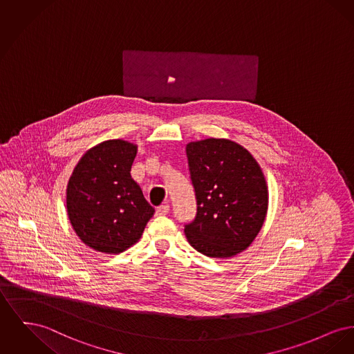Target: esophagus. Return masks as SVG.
Returning <instances> with one entry per match:
<instances>
[{"instance_id":"esophagus-1","label":"esophagus","mask_w":354,"mask_h":354,"mask_svg":"<svg viewBox=\"0 0 354 354\" xmlns=\"http://www.w3.org/2000/svg\"><path fill=\"white\" fill-rule=\"evenodd\" d=\"M168 212H169V206L168 205H163V206H159V207L156 208V215L163 216V215H167Z\"/></svg>"}]
</instances>
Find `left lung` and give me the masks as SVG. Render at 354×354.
<instances>
[{
  "mask_svg": "<svg viewBox=\"0 0 354 354\" xmlns=\"http://www.w3.org/2000/svg\"><path fill=\"white\" fill-rule=\"evenodd\" d=\"M196 214L185 223L188 243L212 258L248 249L263 225L268 186L249 151L226 139L191 142L186 147Z\"/></svg>",
  "mask_w": 354,
  "mask_h": 354,
  "instance_id": "left-lung-1",
  "label": "left lung"
}]
</instances>
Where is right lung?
Returning a JSON list of instances; mask_svg holds the SVG:
<instances>
[{
  "mask_svg": "<svg viewBox=\"0 0 354 354\" xmlns=\"http://www.w3.org/2000/svg\"><path fill=\"white\" fill-rule=\"evenodd\" d=\"M138 147L106 140L88 149L66 188L71 225L89 248L119 254L142 236L155 209L131 178Z\"/></svg>",
  "mask_w": 354,
  "mask_h": 354,
  "instance_id": "add662e5",
  "label": "right lung"
}]
</instances>
